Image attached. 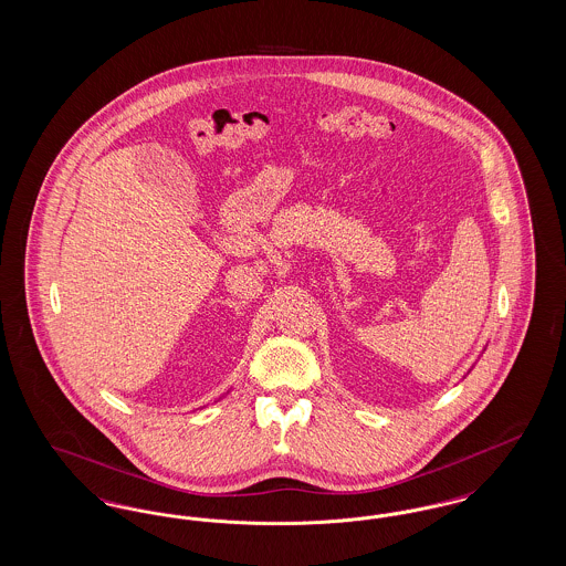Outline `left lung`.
Masks as SVG:
<instances>
[{
	"label": "left lung",
	"instance_id": "obj_1",
	"mask_svg": "<svg viewBox=\"0 0 566 566\" xmlns=\"http://www.w3.org/2000/svg\"><path fill=\"white\" fill-rule=\"evenodd\" d=\"M469 371H471V369H469Z\"/></svg>",
	"mask_w": 566,
	"mask_h": 566
}]
</instances>
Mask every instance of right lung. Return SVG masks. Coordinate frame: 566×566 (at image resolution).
Segmentation results:
<instances>
[{"label":"right lung","mask_w":566,"mask_h":566,"mask_svg":"<svg viewBox=\"0 0 566 566\" xmlns=\"http://www.w3.org/2000/svg\"><path fill=\"white\" fill-rule=\"evenodd\" d=\"M218 401H220V399H218Z\"/></svg>","instance_id":"1"}]
</instances>
